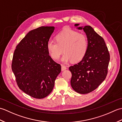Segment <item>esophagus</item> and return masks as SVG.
<instances>
[{"label": "esophagus", "mask_w": 122, "mask_h": 122, "mask_svg": "<svg viewBox=\"0 0 122 122\" xmlns=\"http://www.w3.org/2000/svg\"><path fill=\"white\" fill-rule=\"evenodd\" d=\"M66 67L65 66H64V65H62L61 66V70H62V71H64V70H66Z\"/></svg>", "instance_id": "obj_1"}]
</instances>
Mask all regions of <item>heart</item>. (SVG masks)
<instances>
[{"mask_svg":"<svg viewBox=\"0 0 122 122\" xmlns=\"http://www.w3.org/2000/svg\"><path fill=\"white\" fill-rule=\"evenodd\" d=\"M56 41L49 40L46 48L51 58L58 60L62 53L65 52L61 59L64 63L72 60L77 62L83 59L88 49L86 36L76 31L65 29L56 34Z\"/></svg>","mask_w":122,"mask_h":122,"instance_id":"b5f03b06","label":"heart"}]
</instances>
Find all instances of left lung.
<instances>
[{"label": "left lung", "instance_id": "obj_1", "mask_svg": "<svg viewBox=\"0 0 122 122\" xmlns=\"http://www.w3.org/2000/svg\"><path fill=\"white\" fill-rule=\"evenodd\" d=\"M86 33L88 49L82 60L69 67L72 73L71 85L75 91L87 94L97 89L105 79L110 56L103 38L90 25L79 27Z\"/></svg>", "mask_w": 122, "mask_h": 122}]
</instances>
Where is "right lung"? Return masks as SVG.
I'll use <instances>...</instances> for the list:
<instances>
[{
	"instance_id": "add662e5",
	"label": "right lung",
	"mask_w": 122,
	"mask_h": 122,
	"mask_svg": "<svg viewBox=\"0 0 122 122\" xmlns=\"http://www.w3.org/2000/svg\"><path fill=\"white\" fill-rule=\"evenodd\" d=\"M54 27L31 30L19 43L13 55L11 68L19 89L36 98H43L52 91L61 71V65L49 56L46 44Z\"/></svg>"
}]
</instances>
